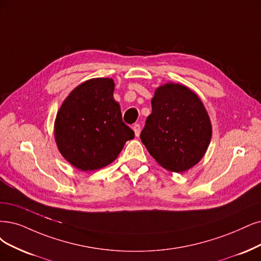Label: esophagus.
Masks as SVG:
<instances>
[{"label": "esophagus", "instance_id": "1", "mask_svg": "<svg viewBox=\"0 0 261 261\" xmlns=\"http://www.w3.org/2000/svg\"><path fill=\"white\" fill-rule=\"evenodd\" d=\"M132 129H133L134 133H136V137H139L140 133H141V125H140V123H134Z\"/></svg>", "mask_w": 261, "mask_h": 261}]
</instances>
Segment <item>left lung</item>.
I'll return each mask as SVG.
<instances>
[{"label": "left lung", "mask_w": 261, "mask_h": 261, "mask_svg": "<svg viewBox=\"0 0 261 261\" xmlns=\"http://www.w3.org/2000/svg\"><path fill=\"white\" fill-rule=\"evenodd\" d=\"M151 108L140 137L153 159L177 173L197 165L212 137L208 115L198 95L185 86L167 84L156 90Z\"/></svg>", "instance_id": "1"}]
</instances>
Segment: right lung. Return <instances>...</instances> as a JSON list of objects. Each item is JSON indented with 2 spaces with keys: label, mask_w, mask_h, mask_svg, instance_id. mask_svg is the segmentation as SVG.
<instances>
[{
  "label": "right lung",
  "mask_w": 261,
  "mask_h": 261,
  "mask_svg": "<svg viewBox=\"0 0 261 261\" xmlns=\"http://www.w3.org/2000/svg\"><path fill=\"white\" fill-rule=\"evenodd\" d=\"M114 82L94 79L80 85L57 114L55 138L62 156L82 171L101 169L113 162L134 132L122 121L114 100Z\"/></svg>",
  "instance_id": "add662e5"
}]
</instances>
